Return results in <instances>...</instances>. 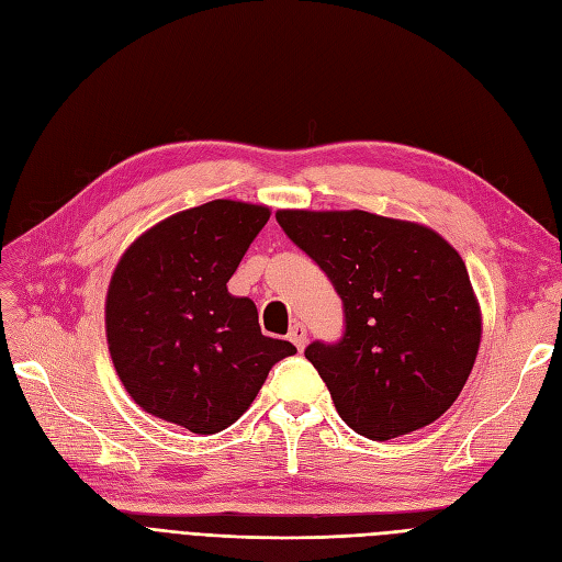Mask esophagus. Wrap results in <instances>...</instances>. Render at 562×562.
I'll use <instances>...</instances> for the list:
<instances>
[{"label":"esophagus","instance_id":"esophagus-1","mask_svg":"<svg viewBox=\"0 0 562 562\" xmlns=\"http://www.w3.org/2000/svg\"><path fill=\"white\" fill-rule=\"evenodd\" d=\"M289 340L294 342V346L299 348V350H303V346H305V340H307V329H305V324H301V322H296L292 329H289Z\"/></svg>","mask_w":562,"mask_h":562}]
</instances>
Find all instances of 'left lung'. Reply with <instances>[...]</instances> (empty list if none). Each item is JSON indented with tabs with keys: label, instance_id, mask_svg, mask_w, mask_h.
<instances>
[{
	"label": "left lung",
	"instance_id": "1",
	"mask_svg": "<svg viewBox=\"0 0 562 562\" xmlns=\"http://www.w3.org/2000/svg\"><path fill=\"white\" fill-rule=\"evenodd\" d=\"M342 301L346 331L305 359L357 434L387 441L452 406L476 361L481 311L462 257L437 231L364 210H278Z\"/></svg>",
	"mask_w": 562,
	"mask_h": 562
}]
</instances>
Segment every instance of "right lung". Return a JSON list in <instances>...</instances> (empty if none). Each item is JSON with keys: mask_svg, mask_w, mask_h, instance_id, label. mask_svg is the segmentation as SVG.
Listing matches in <instances>:
<instances>
[{"mask_svg": "<svg viewBox=\"0 0 562 562\" xmlns=\"http://www.w3.org/2000/svg\"><path fill=\"white\" fill-rule=\"evenodd\" d=\"M270 210L212 201L162 220L125 249L104 324L123 387L156 418L216 434L255 402L268 371L294 355L261 334L255 301L226 282Z\"/></svg>", "mask_w": 562, "mask_h": 562, "instance_id": "1", "label": "right lung"}]
</instances>
